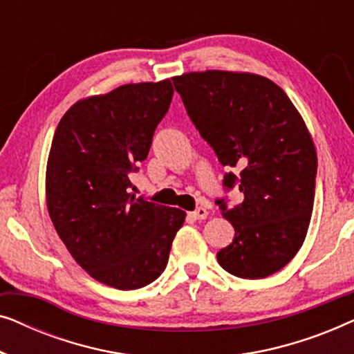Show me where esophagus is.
I'll return each instance as SVG.
<instances>
[{"label": "esophagus", "instance_id": "esophagus-1", "mask_svg": "<svg viewBox=\"0 0 354 354\" xmlns=\"http://www.w3.org/2000/svg\"><path fill=\"white\" fill-rule=\"evenodd\" d=\"M190 217H192V219H195V221L206 219V217H207V211H206V207H196L195 211H192V212H190Z\"/></svg>", "mask_w": 354, "mask_h": 354}]
</instances>
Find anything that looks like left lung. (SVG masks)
I'll return each instance as SVG.
<instances>
[{"label": "left lung", "instance_id": "left-lung-1", "mask_svg": "<svg viewBox=\"0 0 354 354\" xmlns=\"http://www.w3.org/2000/svg\"><path fill=\"white\" fill-rule=\"evenodd\" d=\"M192 122L214 149L225 190L239 185L243 201L227 207L235 229L217 253L227 272L264 279L301 248L313 214L317 154L306 124L285 91L248 72H190L172 79Z\"/></svg>", "mask_w": 354, "mask_h": 354}]
</instances>
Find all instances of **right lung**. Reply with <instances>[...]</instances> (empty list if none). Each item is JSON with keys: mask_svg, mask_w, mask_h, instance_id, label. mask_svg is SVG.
I'll use <instances>...</instances> for the list:
<instances>
[{"mask_svg": "<svg viewBox=\"0 0 354 354\" xmlns=\"http://www.w3.org/2000/svg\"><path fill=\"white\" fill-rule=\"evenodd\" d=\"M171 80L129 84L62 115L46 166V205L72 258L98 282L137 290L166 269L185 212L130 193L172 101Z\"/></svg>", "mask_w": 354, "mask_h": 354, "instance_id": "1", "label": "right lung"}]
</instances>
